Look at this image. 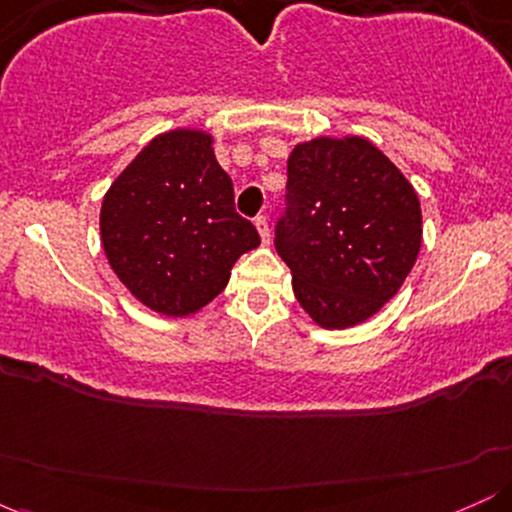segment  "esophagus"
<instances>
[{"mask_svg":"<svg viewBox=\"0 0 512 512\" xmlns=\"http://www.w3.org/2000/svg\"><path fill=\"white\" fill-rule=\"evenodd\" d=\"M255 226H257V233H260V238H262V245H269V240H272V231H269L267 219H264V216H257Z\"/></svg>","mask_w":512,"mask_h":512,"instance_id":"34e87169","label":"esophagus"}]
</instances>
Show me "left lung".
<instances>
[{"instance_id": "left-lung-1", "label": "left lung", "mask_w": 512, "mask_h": 512, "mask_svg": "<svg viewBox=\"0 0 512 512\" xmlns=\"http://www.w3.org/2000/svg\"><path fill=\"white\" fill-rule=\"evenodd\" d=\"M289 211L276 252L301 308L325 330L378 313L421 250V204L404 173L366 137H315L289 156Z\"/></svg>"}]
</instances>
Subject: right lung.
<instances>
[{"label":"right lung","mask_w":512,"mask_h":512,"mask_svg":"<svg viewBox=\"0 0 512 512\" xmlns=\"http://www.w3.org/2000/svg\"><path fill=\"white\" fill-rule=\"evenodd\" d=\"M101 243L139 303L190 317L226 289L233 264L260 236L236 214L214 137L178 127L151 139L105 192Z\"/></svg>","instance_id":"obj_1"}]
</instances>
